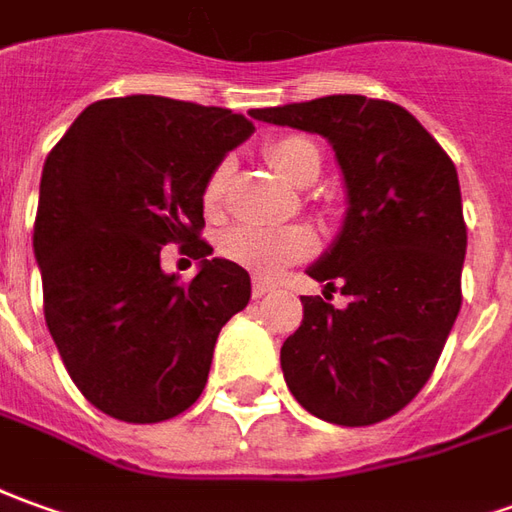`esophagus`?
Returning <instances> with one entry per match:
<instances>
[{
  "label": "esophagus",
  "instance_id": "esophagus-1",
  "mask_svg": "<svg viewBox=\"0 0 512 512\" xmlns=\"http://www.w3.org/2000/svg\"><path fill=\"white\" fill-rule=\"evenodd\" d=\"M270 290H273V287H270L267 281H262V278L253 281V298H262V295H267Z\"/></svg>",
  "mask_w": 512,
  "mask_h": 512
}]
</instances>
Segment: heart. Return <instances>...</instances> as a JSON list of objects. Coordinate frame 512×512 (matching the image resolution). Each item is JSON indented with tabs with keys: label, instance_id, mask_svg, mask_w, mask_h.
<instances>
[{
	"label": "heart",
	"instance_id": "heart-1",
	"mask_svg": "<svg viewBox=\"0 0 512 512\" xmlns=\"http://www.w3.org/2000/svg\"><path fill=\"white\" fill-rule=\"evenodd\" d=\"M267 161L276 167L284 181L295 186H309L320 175V150L306 136H278L264 147ZM228 181V164L211 172L206 183V206L220 209L222 192ZM222 253L231 262L248 267L256 276H276L287 264H295L315 253V236L306 228H259V225H239L222 236Z\"/></svg>",
	"mask_w": 512,
	"mask_h": 512
}]
</instances>
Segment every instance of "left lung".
<instances>
[{
	"label": "left lung",
	"instance_id": "1",
	"mask_svg": "<svg viewBox=\"0 0 512 512\" xmlns=\"http://www.w3.org/2000/svg\"><path fill=\"white\" fill-rule=\"evenodd\" d=\"M250 116L329 139L348 192L343 231L306 270L348 303L303 295L281 345L287 387L329 424H379L429 382L463 303L457 169L396 102L331 94Z\"/></svg>",
	"mask_w": 512,
	"mask_h": 512
}]
</instances>
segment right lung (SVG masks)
Here are the masks:
<instances>
[{"label":"right lung","instance_id":"add662e5","mask_svg":"<svg viewBox=\"0 0 512 512\" xmlns=\"http://www.w3.org/2000/svg\"><path fill=\"white\" fill-rule=\"evenodd\" d=\"M253 130L228 108L133 94L91 102L47 155L33 231L47 329L116 421L189 410L217 334L248 306V270L211 259L200 231L211 172ZM169 241L201 259L189 285L160 270Z\"/></svg>","mask_w":512,"mask_h":512}]
</instances>
